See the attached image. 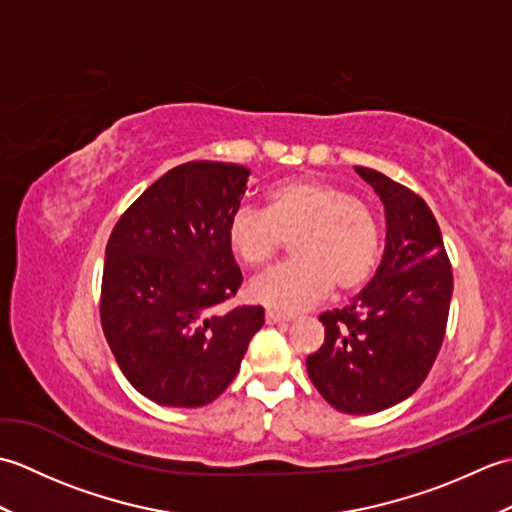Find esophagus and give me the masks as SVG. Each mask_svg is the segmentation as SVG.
Instances as JSON below:
<instances>
[{"label": "esophagus", "instance_id": "1", "mask_svg": "<svg viewBox=\"0 0 512 512\" xmlns=\"http://www.w3.org/2000/svg\"><path fill=\"white\" fill-rule=\"evenodd\" d=\"M290 317H284V314H277V312H266V323L268 325H281V323H288Z\"/></svg>", "mask_w": 512, "mask_h": 512}]
</instances>
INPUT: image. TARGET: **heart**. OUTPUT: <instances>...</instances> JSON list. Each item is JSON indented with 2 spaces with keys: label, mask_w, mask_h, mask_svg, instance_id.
I'll return each mask as SVG.
<instances>
[{
  "label": "heart",
  "mask_w": 512,
  "mask_h": 512,
  "mask_svg": "<svg viewBox=\"0 0 512 512\" xmlns=\"http://www.w3.org/2000/svg\"><path fill=\"white\" fill-rule=\"evenodd\" d=\"M228 246L242 264L262 268L292 239V257L281 268L250 281L248 297L275 312L306 310L334 288L361 290L380 257L374 211L339 184L292 178L270 187L266 211L242 204L228 217Z\"/></svg>",
  "instance_id": "obj_1"
}]
</instances>
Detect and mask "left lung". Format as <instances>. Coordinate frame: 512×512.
I'll list each match as a JSON object with an SVG mask.
<instances>
[{
  "label": "left lung",
  "instance_id": "left-lung-1",
  "mask_svg": "<svg viewBox=\"0 0 512 512\" xmlns=\"http://www.w3.org/2000/svg\"><path fill=\"white\" fill-rule=\"evenodd\" d=\"M356 173L385 206V253L350 306L321 314L325 341L306 365L334 409L365 416L398 405L427 378L447 330L453 275L427 202L385 173Z\"/></svg>",
  "mask_w": 512,
  "mask_h": 512
}]
</instances>
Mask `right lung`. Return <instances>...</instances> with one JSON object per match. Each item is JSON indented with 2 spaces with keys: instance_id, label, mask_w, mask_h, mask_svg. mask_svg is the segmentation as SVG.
I'll return each mask as SVG.
<instances>
[{
  "instance_id": "obj_1",
  "label": "right lung",
  "mask_w": 512,
  "mask_h": 512,
  "mask_svg": "<svg viewBox=\"0 0 512 512\" xmlns=\"http://www.w3.org/2000/svg\"><path fill=\"white\" fill-rule=\"evenodd\" d=\"M250 171L231 162H184L129 206L105 248L101 323L129 383L167 407L209 405L233 383L262 306L226 314L242 270L228 217Z\"/></svg>"
}]
</instances>
